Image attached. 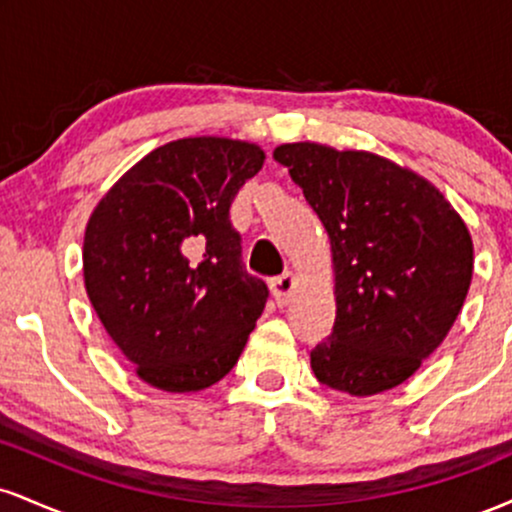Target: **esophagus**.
Returning a JSON list of instances; mask_svg holds the SVG:
<instances>
[{"label":"esophagus","mask_w":512,"mask_h":512,"mask_svg":"<svg viewBox=\"0 0 512 512\" xmlns=\"http://www.w3.org/2000/svg\"><path fill=\"white\" fill-rule=\"evenodd\" d=\"M293 289H296V279H293V274H291V272H286V274L276 276V279L272 281V296H274V303L279 305V308H281V305L289 303V298H291Z\"/></svg>","instance_id":"obj_1"}]
</instances>
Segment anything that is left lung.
Instances as JSON below:
<instances>
[{"label":"left lung","mask_w":512,"mask_h":512,"mask_svg":"<svg viewBox=\"0 0 512 512\" xmlns=\"http://www.w3.org/2000/svg\"><path fill=\"white\" fill-rule=\"evenodd\" d=\"M332 245L337 317L310 351L315 378L354 397L402 385L438 349L472 284L474 248L421 175L368 151L276 146Z\"/></svg>","instance_id":"8db88e82"}]
</instances>
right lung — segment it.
<instances>
[{
	"mask_svg": "<svg viewBox=\"0 0 512 512\" xmlns=\"http://www.w3.org/2000/svg\"><path fill=\"white\" fill-rule=\"evenodd\" d=\"M260 146L190 137L158 146L88 219L84 284L105 332L144 383L197 392L238 363L269 291L245 272L231 202Z\"/></svg>",
	"mask_w": 512,
	"mask_h": 512,
	"instance_id": "add662e5",
	"label": "right lung"
}]
</instances>
